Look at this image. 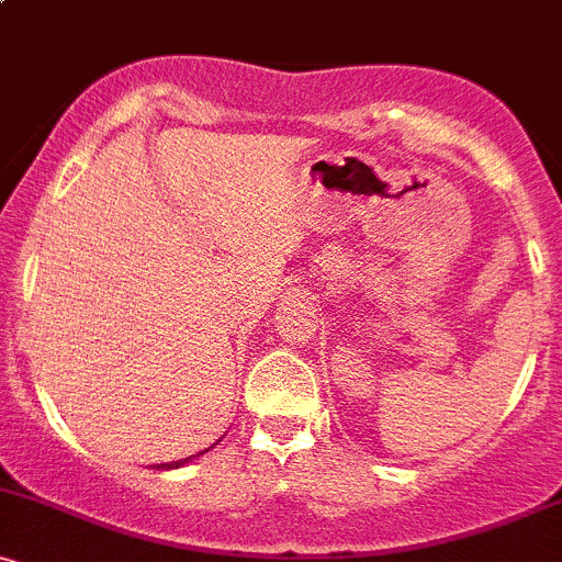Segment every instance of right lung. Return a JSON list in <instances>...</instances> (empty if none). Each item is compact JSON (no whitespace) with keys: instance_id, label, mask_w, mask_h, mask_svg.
Returning <instances> with one entry per match:
<instances>
[{"instance_id":"add662e5","label":"right lung","mask_w":562,"mask_h":562,"mask_svg":"<svg viewBox=\"0 0 562 562\" xmlns=\"http://www.w3.org/2000/svg\"><path fill=\"white\" fill-rule=\"evenodd\" d=\"M216 447V443H214ZM214 447H209V449H214ZM209 449H203V451H198V454H192V457H184V460H177V462H164V465H156V470H177V468H182V465H187V462H192L195 460V457H200V454H205V451Z\"/></svg>"}]
</instances>
